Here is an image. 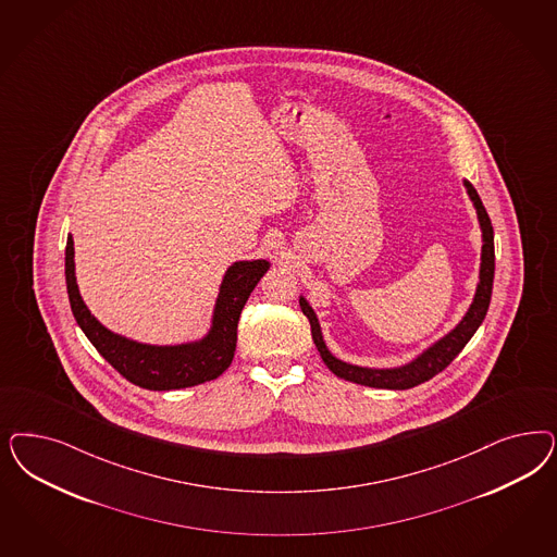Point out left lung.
Instances as JSON below:
<instances>
[{"label":"left lung","instance_id":"left-lung-1","mask_svg":"<svg viewBox=\"0 0 557 557\" xmlns=\"http://www.w3.org/2000/svg\"><path fill=\"white\" fill-rule=\"evenodd\" d=\"M467 193L475 205L478 219L482 225V237H484V246H482V267H480V285L475 290L473 304L469 307L466 318L459 322V325L449 332L445 338L436 342L426 352H422L418 359L397 367V369H364L357 364H348L342 362L330 355V350L325 348V342L322 338V330L318 318L313 313V309L309 307L306 299H299L301 311L306 313L307 320L311 323V338L315 342L320 357H322L325 367L336 375V377L367 385V387H377V389H410L424 381L438 375L443 369H447L453 359L466 348L467 342L471 341V336L475 334V330L484 322L487 307H490V297H492V285H494V230H492V221L485 213V207L482 205V198L478 195V190L466 182Z\"/></svg>","mask_w":557,"mask_h":557}]
</instances>
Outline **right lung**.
Segmentation results:
<instances>
[{
	"label": "right lung",
	"instance_id": "obj_1",
	"mask_svg": "<svg viewBox=\"0 0 557 557\" xmlns=\"http://www.w3.org/2000/svg\"><path fill=\"white\" fill-rule=\"evenodd\" d=\"M269 267L267 260H251L235 262L227 270L216 299L213 327L202 341L180 346H149L112 334L91 315L75 283L72 235L65 248V281L75 322L126 381L151 392L184 389L213 381L232 364L242 309Z\"/></svg>",
	"mask_w": 557,
	"mask_h": 557
}]
</instances>
